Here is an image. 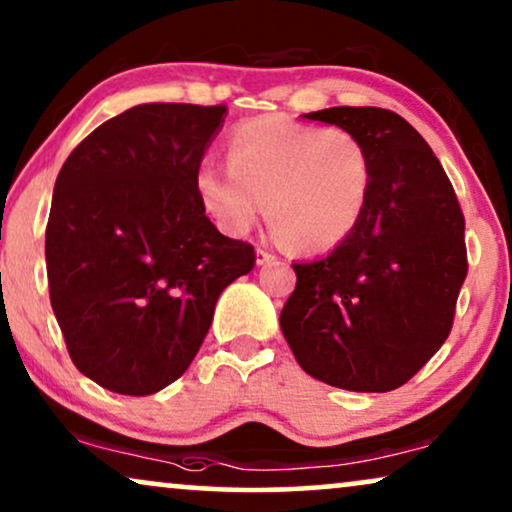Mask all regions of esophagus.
<instances>
[{
    "label": "esophagus",
    "mask_w": 512,
    "mask_h": 512,
    "mask_svg": "<svg viewBox=\"0 0 512 512\" xmlns=\"http://www.w3.org/2000/svg\"><path fill=\"white\" fill-rule=\"evenodd\" d=\"M275 261H277V256L272 254V251L256 249V263L258 265H270V263H275Z\"/></svg>",
    "instance_id": "1"
}]
</instances>
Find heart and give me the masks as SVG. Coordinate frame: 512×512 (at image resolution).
<instances>
[{"instance_id":"obj_1","label":"heart","mask_w":512,"mask_h":512,"mask_svg":"<svg viewBox=\"0 0 512 512\" xmlns=\"http://www.w3.org/2000/svg\"><path fill=\"white\" fill-rule=\"evenodd\" d=\"M373 163L352 132L251 118L228 137V165L195 174L205 212L228 235L256 226L268 202L275 235L298 251L340 244L366 212Z\"/></svg>"}]
</instances>
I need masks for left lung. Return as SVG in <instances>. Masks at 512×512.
I'll return each instance as SVG.
<instances>
[{
	"mask_svg": "<svg viewBox=\"0 0 512 512\" xmlns=\"http://www.w3.org/2000/svg\"><path fill=\"white\" fill-rule=\"evenodd\" d=\"M305 118L352 132L373 186L331 254L293 263L296 289L279 326L307 375L382 394L408 382L452 331L468 272L464 214L431 146L394 111L331 107Z\"/></svg>",
	"mask_w": 512,
	"mask_h": 512,
	"instance_id": "1",
	"label": "left lung"
}]
</instances>
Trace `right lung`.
I'll return each mask as SVG.
<instances>
[{
	"instance_id": "add662e5",
	"label": "right lung",
	"mask_w": 512,
	"mask_h": 512,
	"mask_svg": "<svg viewBox=\"0 0 512 512\" xmlns=\"http://www.w3.org/2000/svg\"><path fill=\"white\" fill-rule=\"evenodd\" d=\"M228 109L139 104L95 128L55 179L46 226L51 305L74 366L149 396L179 380L221 291L254 247L221 235L195 191Z\"/></svg>"
}]
</instances>
